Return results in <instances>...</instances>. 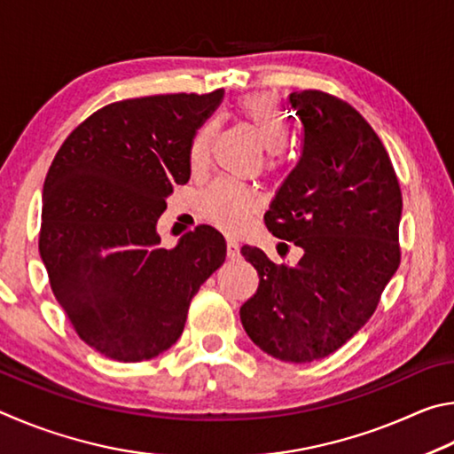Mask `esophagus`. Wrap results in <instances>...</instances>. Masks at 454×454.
Segmentation results:
<instances>
[{"instance_id":"34e87169","label":"esophagus","mask_w":454,"mask_h":454,"mask_svg":"<svg viewBox=\"0 0 454 454\" xmlns=\"http://www.w3.org/2000/svg\"><path fill=\"white\" fill-rule=\"evenodd\" d=\"M227 257L229 259L239 257V243H237L235 239H227Z\"/></svg>"}]
</instances>
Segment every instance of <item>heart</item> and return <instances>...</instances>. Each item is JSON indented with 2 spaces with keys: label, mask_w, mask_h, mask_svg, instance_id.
<instances>
[{
  "label": "heart",
  "mask_w": 454,
  "mask_h": 454,
  "mask_svg": "<svg viewBox=\"0 0 454 454\" xmlns=\"http://www.w3.org/2000/svg\"><path fill=\"white\" fill-rule=\"evenodd\" d=\"M237 111L253 129L259 133L269 153H281L289 143V123L281 107L263 93L245 95L237 103ZM215 123L207 121L195 131L189 145L191 171L201 173L209 165V149ZM257 195L239 183L219 179L207 187L199 197V209L213 225L227 231H237L257 211Z\"/></svg>",
  "instance_id": "b5f03b06"
}]
</instances>
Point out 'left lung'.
I'll return each instance as SVG.
<instances>
[{
  "label": "left lung",
  "instance_id": "obj_1",
  "mask_svg": "<svg viewBox=\"0 0 454 454\" xmlns=\"http://www.w3.org/2000/svg\"><path fill=\"white\" fill-rule=\"evenodd\" d=\"M289 103L303 123V153L265 225L303 257L277 265L243 245L259 289L239 313L261 351L311 363L335 353L375 313L401 263L403 197L385 145L359 111L317 90L291 93Z\"/></svg>",
  "mask_w": 454,
  "mask_h": 454
}]
</instances>
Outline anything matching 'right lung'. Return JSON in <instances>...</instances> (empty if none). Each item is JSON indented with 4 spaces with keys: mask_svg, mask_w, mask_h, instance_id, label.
Here are the masks:
<instances>
[{
    "mask_svg": "<svg viewBox=\"0 0 454 454\" xmlns=\"http://www.w3.org/2000/svg\"><path fill=\"white\" fill-rule=\"evenodd\" d=\"M223 90L149 95L95 111L63 141L43 183L39 253L79 339L139 363L175 345L191 299L223 265L211 225L163 249L157 219L189 181V145Z\"/></svg>",
    "mask_w": 454,
    "mask_h": 454,
    "instance_id": "add662e5",
    "label": "right lung"
}]
</instances>
